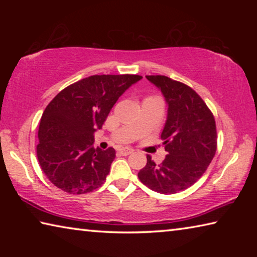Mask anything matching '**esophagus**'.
Segmentation results:
<instances>
[{
  "label": "esophagus",
  "mask_w": 257,
  "mask_h": 257,
  "mask_svg": "<svg viewBox=\"0 0 257 257\" xmlns=\"http://www.w3.org/2000/svg\"><path fill=\"white\" fill-rule=\"evenodd\" d=\"M134 152V150L133 149H130V147H125V149H120L119 150V153L121 154V155H129V154H132Z\"/></svg>",
  "instance_id": "esophagus-1"
}]
</instances>
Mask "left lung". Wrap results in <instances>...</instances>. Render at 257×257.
I'll return each mask as SVG.
<instances>
[{"label": "left lung", "instance_id": "1", "mask_svg": "<svg viewBox=\"0 0 257 257\" xmlns=\"http://www.w3.org/2000/svg\"><path fill=\"white\" fill-rule=\"evenodd\" d=\"M168 103V118L161 139L168 154L156 164L151 155L138 172L150 189L176 194L193 186L206 171L216 152V125L202 97L180 81L165 76H146Z\"/></svg>", "mask_w": 257, "mask_h": 257}]
</instances>
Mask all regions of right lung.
<instances>
[{"label":"right lung","instance_id":"right-lung-1","mask_svg":"<svg viewBox=\"0 0 257 257\" xmlns=\"http://www.w3.org/2000/svg\"><path fill=\"white\" fill-rule=\"evenodd\" d=\"M142 78L90 76L66 87L49 103L41 119L36 151L52 184L79 195L105 182L115 151L94 149V134L102 128L118 98Z\"/></svg>","mask_w":257,"mask_h":257}]
</instances>
